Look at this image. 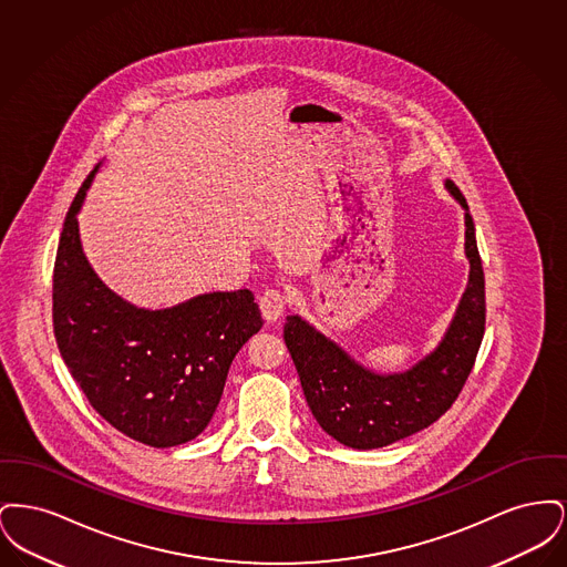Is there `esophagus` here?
<instances>
[{
	"label": "esophagus",
	"mask_w": 567,
	"mask_h": 567,
	"mask_svg": "<svg viewBox=\"0 0 567 567\" xmlns=\"http://www.w3.org/2000/svg\"><path fill=\"white\" fill-rule=\"evenodd\" d=\"M259 308H261V315L268 323H276L285 315L287 297L282 296V291H278V289H268L259 299Z\"/></svg>",
	"instance_id": "34e87169"
}]
</instances>
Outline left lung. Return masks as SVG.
Listing matches in <instances>:
<instances>
[{"label":"left lung","mask_w":567,"mask_h":567,"mask_svg":"<svg viewBox=\"0 0 567 567\" xmlns=\"http://www.w3.org/2000/svg\"><path fill=\"white\" fill-rule=\"evenodd\" d=\"M444 187L465 210L470 276L444 338L412 368L377 374L354 361L301 317H287L285 344L293 357L317 423L344 446L382 449L435 423L457 400L485 336V274L467 202L453 181Z\"/></svg>","instance_id":"obj_1"}]
</instances>
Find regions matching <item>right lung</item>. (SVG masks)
<instances>
[{
  "label": "right lung",
  "mask_w": 567,
  "mask_h": 567,
  "mask_svg": "<svg viewBox=\"0 0 567 567\" xmlns=\"http://www.w3.org/2000/svg\"><path fill=\"white\" fill-rule=\"evenodd\" d=\"M100 167V165H97ZM97 167L76 193L59 238L53 324L82 393L114 430L155 449L204 432L234 357L261 329L248 289L146 310L109 289L82 252L79 213Z\"/></svg>",
  "instance_id": "obj_1"
}]
</instances>
